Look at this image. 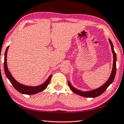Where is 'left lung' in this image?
<instances>
[{
	"instance_id": "obj_1",
	"label": "left lung",
	"mask_w": 124,
	"mask_h": 124,
	"mask_svg": "<svg viewBox=\"0 0 124 124\" xmlns=\"http://www.w3.org/2000/svg\"><path fill=\"white\" fill-rule=\"evenodd\" d=\"M109 43L110 44L111 49H112V52L113 55V64L112 73H111L110 77L108 79V80L103 85H102L101 87L97 88V89L90 90V91H83L77 89H75V88H74L72 85H71V84L70 83V81H68V84L69 85V86H70V89L75 94L80 95L81 96H83V97H84L95 98V97H97V96H99L100 95H101V94L103 93V92L105 91V90L107 89L109 86L111 84L113 83V81L115 78V74H116V54L114 51L113 44L110 39H109Z\"/></svg>"
}]
</instances>
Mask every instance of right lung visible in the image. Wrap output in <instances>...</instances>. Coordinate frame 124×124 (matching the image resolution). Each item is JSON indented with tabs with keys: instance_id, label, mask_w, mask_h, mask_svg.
Instances as JSON below:
<instances>
[{
	"instance_id": "obj_1",
	"label": "right lung",
	"mask_w": 124,
	"mask_h": 124,
	"mask_svg": "<svg viewBox=\"0 0 124 124\" xmlns=\"http://www.w3.org/2000/svg\"><path fill=\"white\" fill-rule=\"evenodd\" d=\"M9 46L7 47V49L5 52V55H4V71H5V73L8 79L9 80L10 83H11L12 86L14 87L17 91H18L19 92L23 94H25V95H33V94H35L38 92H41L43 90H44L47 87V85L51 80V78L52 77V74L50 75L48 79L45 81V83H44L43 84L40 85L36 86H27L23 85L22 84L18 83L17 81H16L14 78L12 76V75L10 73V71L8 70V66H7V53L8 51V49H9Z\"/></svg>"
}]
</instances>
